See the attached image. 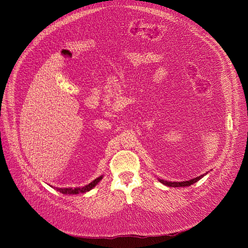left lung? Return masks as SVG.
I'll use <instances>...</instances> for the list:
<instances>
[{
    "mask_svg": "<svg viewBox=\"0 0 248 248\" xmlns=\"http://www.w3.org/2000/svg\"><path fill=\"white\" fill-rule=\"evenodd\" d=\"M206 174V173H205ZM205 174H202V175H199V176H197V178H194V179H192V180H190V181H186V182H181V183H179V182H167V181H164V180H159L160 181V183H162L163 185H165V186H172V187H179V186H182V187H186V186H191V185H193V184H195L196 182H198L200 179H202L203 176L205 175Z\"/></svg>",
    "mask_w": 248,
    "mask_h": 248,
    "instance_id": "1",
    "label": "left lung"
}]
</instances>
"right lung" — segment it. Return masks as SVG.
Masks as SVG:
<instances>
[{"mask_svg": "<svg viewBox=\"0 0 248 248\" xmlns=\"http://www.w3.org/2000/svg\"><path fill=\"white\" fill-rule=\"evenodd\" d=\"M103 178V175L99 176L96 180H94L92 183H90L89 185L83 186V187H77V188H58V190L60 192H62V194H79V193H84L86 191L91 190Z\"/></svg>", "mask_w": 248, "mask_h": 248, "instance_id": "add662e5", "label": "right lung"}]
</instances>
